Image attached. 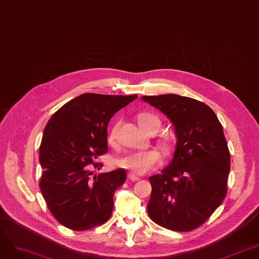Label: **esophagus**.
<instances>
[{
	"mask_svg": "<svg viewBox=\"0 0 259 259\" xmlns=\"http://www.w3.org/2000/svg\"><path fill=\"white\" fill-rule=\"evenodd\" d=\"M128 178H129L131 181H138V180H140V178H139L138 176H136L135 174H132V173H129V174H128Z\"/></svg>",
	"mask_w": 259,
	"mask_h": 259,
	"instance_id": "esophagus-1",
	"label": "esophagus"
}]
</instances>
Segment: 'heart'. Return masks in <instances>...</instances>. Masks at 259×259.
Returning a JSON list of instances; mask_svg holds the SVG:
<instances>
[{"label":"heart","mask_w":259,"mask_h":259,"mask_svg":"<svg viewBox=\"0 0 259 259\" xmlns=\"http://www.w3.org/2000/svg\"><path fill=\"white\" fill-rule=\"evenodd\" d=\"M139 123L143 130L148 132L151 129L158 130L161 126V120L154 114L144 113L139 116ZM117 126H114L109 135V142L111 144L116 140ZM163 146L167 147L168 143L163 142ZM161 163V155L156 149L142 150V151H132L121 156L117 159L116 164L124 169L130 170L133 174L143 175L147 173L148 170L152 169Z\"/></svg>","instance_id":"obj_1"}]
</instances>
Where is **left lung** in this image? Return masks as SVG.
I'll use <instances>...</instances> for the list:
<instances>
[{
    "label": "left lung",
    "mask_w": 259,
    "mask_h": 259,
    "mask_svg": "<svg viewBox=\"0 0 259 259\" xmlns=\"http://www.w3.org/2000/svg\"><path fill=\"white\" fill-rule=\"evenodd\" d=\"M174 126L177 139L170 163L149 177V218L174 232L193 231L226 195L231 155L221 122L207 104L176 94L143 96Z\"/></svg>",
    "instance_id": "left-lung-1"
}]
</instances>
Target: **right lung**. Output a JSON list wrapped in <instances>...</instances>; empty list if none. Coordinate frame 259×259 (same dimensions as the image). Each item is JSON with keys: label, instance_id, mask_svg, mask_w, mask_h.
I'll list each match as a JSON object with an SVG mask.
<instances>
[{"label": "right lung", "instance_id": "right-lung-1", "mask_svg": "<svg viewBox=\"0 0 259 259\" xmlns=\"http://www.w3.org/2000/svg\"><path fill=\"white\" fill-rule=\"evenodd\" d=\"M138 95L82 94L48 121L39 148L40 190L53 217L72 231L107 222L115 190L126 181L122 168L93 176L90 165L108 151V123Z\"/></svg>", "mask_w": 259, "mask_h": 259}]
</instances>
